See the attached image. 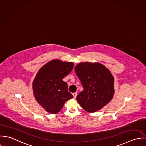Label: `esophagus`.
Returning a JSON list of instances; mask_svg holds the SVG:
<instances>
[{
  "mask_svg": "<svg viewBox=\"0 0 146 146\" xmlns=\"http://www.w3.org/2000/svg\"><path fill=\"white\" fill-rule=\"evenodd\" d=\"M77 95V92H74V93H73V95L74 98H76Z\"/></svg>",
  "mask_w": 146,
  "mask_h": 146,
  "instance_id": "esophagus-1",
  "label": "esophagus"
}]
</instances>
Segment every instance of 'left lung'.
Here are the masks:
<instances>
[{
  "label": "left lung",
  "mask_w": 146,
  "mask_h": 146,
  "mask_svg": "<svg viewBox=\"0 0 146 146\" xmlns=\"http://www.w3.org/2000/svg\"><path fill=\"white\" fill-rule=\"evenodd\" d=\"M74 70L84 88L77 100L85 111L95 112L111 101L114 78L108 69L99 63L85 62L77 64Z\"/></svg>",
  "instance_id": "left-lung-1"
}]
</instances>
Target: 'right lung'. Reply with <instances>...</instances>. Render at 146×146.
Returning <instances> with one entry per match:
<instances>
[{"label": "right lung", "mask_w": 146, "mask_h": 146, "mask_svg": "<svg viewBox=\"0 0 146 146\" xmlns=\"http://www.w3.org/2000/svg\"><path fill=\"white\" fill-rule=\"evenodd\" d=\"M72 62L53 60L43 66L33 82L34 95L48 112L55 114L63 107L66 101L73 98L68 91L67 84L62 81L73 69Z\"/></svg>", "instance_id": "add662e5"}]
</instances>
